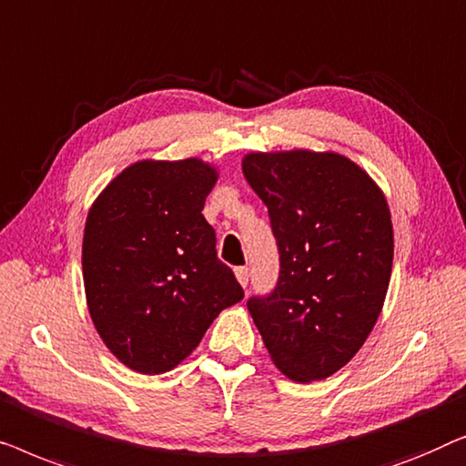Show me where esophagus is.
Masks as SVG:
<instances>
[{
  "label": "esophagus",
  "instance_id": "34e87169",
  "mask_svg": "<svg viewBox=\"0 0 466 466\" xmlns=\"http://www.w3.org/2000/svg\"><path fill=\"white\" fill-rule=\"evenodd\" d=\"M234 274H236V280H238L240 287H247L248 285V268L247 266L236 268Z\"/></svg>",
  "mask_w": 466,
  "mask_h": 466
}]
</instances>
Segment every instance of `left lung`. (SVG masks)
I'll list each match as a JSON object with an SVG mask.
<instances>
[{"mask_svg":"<svg viewBox=\"0 0 466 466\" xmlns=\"http://www.w3.org/2000/svg\"><path fill=\"white\" fill-rule=\"evenodd\" d=\"M242 175L268 207L280 255L274 291L247 301L253 323L287 378H329L382 312L395 251L386 196L338 152H251Z\"/></svg>","mask_w":466,"mask_h":466,"instance_id":"8db88e82","label":"left lung"}]
</instances>
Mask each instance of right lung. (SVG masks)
I'll return each mask as SVG.
<instances>
[{"instance_id": "1", "label": "right lung", "mask_w": 466, "mask_h": 466, "mask_svg": "<svg viewBox=\"0 0 466 466\" xmlns=\"http://www.w3.org/2000/svg\"><path fill=\"white\" fill-rule=\"evenodd\" d=\"M218 177L200 158L139 160L90 207L82 242L88 312L128 370L170 371L245 296L202 215Z\"/></svg>"}]
</instances>
